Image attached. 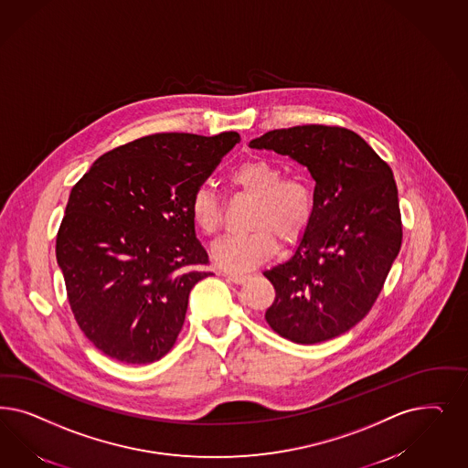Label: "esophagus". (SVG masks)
Masks as SVG:
<instances>
[{
  "label": "esophagus",
  "mask_w": 468,
  "mask_h": 468,
  "mask_svg": "<svg viewBox=\"0 0 468 468\" xmlns=\"http://www.w3.org/2000/svg\"><path fill=\"white\" fill-rule=\"evenodd\" d=\"M226 277L230 281V282H234V284H242L250 275H246V273H232V271H227Z\"/></svg>",
  "instance_id": "1"
}]
</instances>
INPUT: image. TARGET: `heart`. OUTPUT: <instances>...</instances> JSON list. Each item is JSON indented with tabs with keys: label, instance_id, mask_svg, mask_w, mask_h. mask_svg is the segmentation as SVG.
<instances>
[{
	"label": "heart",
	"instance_id": "1",
	"mask_svg": "<svg viewBox=\"0 0 468 468\" xmlns=\"http://www.w3.org/2000/svg\"><path fill=\"white\" fill-rule=\"evenodd\" d=\"M230 186L246 197H255L251 227L244 236H227L215 242L211 257L230 271H246L271 260L277 251V238L292 244L302 238L314 217V193L302 177H282V168L271 160H250L229 176ZM191 218L205 234H215L222 222L215 193L201 186L191 197Z\"/></svg>",
	"mask_w": 468,
	"mask_h": 468
}]
</instances>
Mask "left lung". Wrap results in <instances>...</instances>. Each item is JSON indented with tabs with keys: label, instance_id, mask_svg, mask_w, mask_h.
<instances>
[{
	"label": "left lung",
	"instance_id": "obj_1",
	"mask_svg": "<svg viewBox=\"0 0 468 468\" xmlns=\"http://www.w3.org/2000/svg\"><path fill=\"white\" fill-rule=\"evenodd\" d=\"M250 148L289 156L315 181L306 232L286 261L263 271L275 287L265 318L298 345L341 335L368 314L401 248L392 170L343 127L271 131Z\"/></svg>",
	"mask_w": 468,
	"mask_h": 468
}]
</instances>
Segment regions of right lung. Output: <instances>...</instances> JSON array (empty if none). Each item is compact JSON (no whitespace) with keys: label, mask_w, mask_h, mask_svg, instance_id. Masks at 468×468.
Returning a JSON list of instances; mask_svg holds the SVG:
<instances>
[{"label":"right lung","mask_w":468,"mask_h":468,"mask_svg":"<svg viewBox=\"0 0 468 468\" xmlns=\"http://www.w3.org/2000/svg\"><path fill=\"white\" fill-rule=\"evenodd\" d=\"M238 133L141 137L100 156L70 191L57 261L84 335L131 365L160 360L182 329L208 255L191 197Z\"/></svg>","instance_id":"1"}]
</instances>
